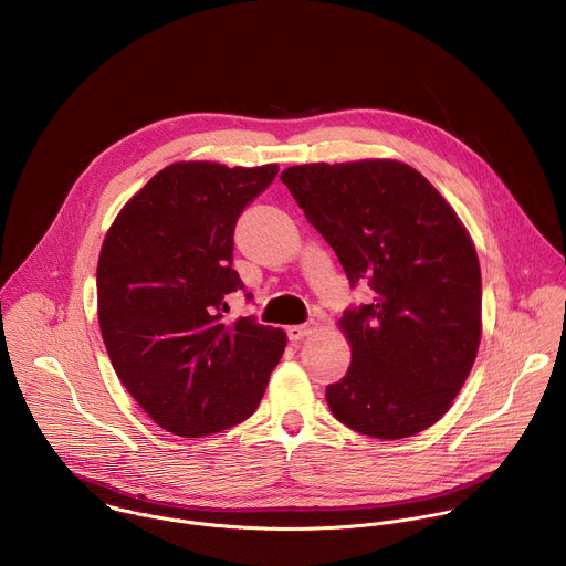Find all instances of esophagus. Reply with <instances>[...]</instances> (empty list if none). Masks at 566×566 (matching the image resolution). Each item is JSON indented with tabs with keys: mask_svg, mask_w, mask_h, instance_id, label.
Wrapping results in <instances>:
<instances>
[{
	"mask_svg": "<svg viewBox=\"0 0 566 566\" xmlns=\"http://www.w3.org/2000/svg\"><path fill=\"white\" fill-rule=\"evenodd\" d=\"M311 332H313V322H311V325H293V327H289V329H286V336H289L291 343H300V340L306 338Z\"/></svg>",
	"mask_w": 566,
	"mask_h": 566,
	"instance_id": "34e87169",
	"label": "esophagus"
}]
</instances>
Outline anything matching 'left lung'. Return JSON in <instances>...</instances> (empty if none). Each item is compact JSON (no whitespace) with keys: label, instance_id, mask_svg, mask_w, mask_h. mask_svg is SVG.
<instances>
[{"label":"left lung","instance_id":"1","mask_svg":"<svg viewBox=\"0 0 566 566\" xmlns=\"http://www.w3.org/2000/svg\"><path fill=\"white\" fill-rule=\"evenodd\" d=\"M280 179L349 284L374 291L338 319L352 365L327 387L329 410L374 439L423 432L450 410L481 340V271L468 230L400 160L293 166Z\"/></svg>","mask_w":566,"mask_h":566}]
</instances>
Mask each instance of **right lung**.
<instances>
[{
  "label": "right lung",
  "instance_id": "add662e5",
  "mask_svg": "<svg viewBox=\"0 0 566 566\" xmlns=\"http://www.w3.org/2000/svg\"><path fill=\"white\" fill-rule=\"evenodd\" d=\"M277 166L179 160L118 212L98 260V322L109 360L164 430L199 439L247 421L286 334L255 315L226 322L234 223ZM251 297V295H247Z\"/></svg>",
  "mask_w": 566,
  "mask_h": 566
}]
</instances>
